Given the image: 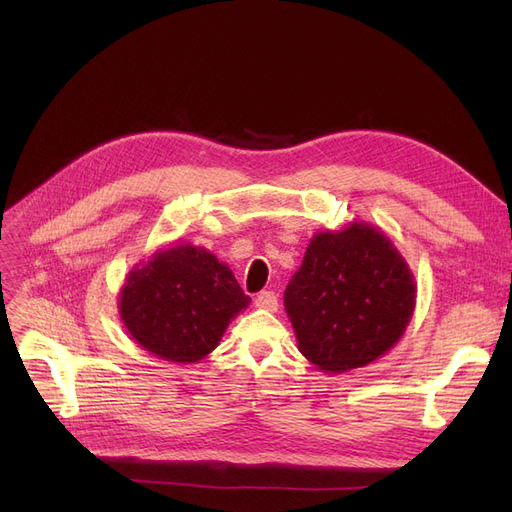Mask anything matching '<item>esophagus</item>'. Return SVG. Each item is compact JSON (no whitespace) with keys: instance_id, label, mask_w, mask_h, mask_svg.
I'll use <instances>...</instances> for the list:
<instances>
[{"instance_id":"1","label":"esophagus","mask_w":512,"mask_h":512,"mask_svg":"<svg viewBox=\"0 0 512 512\" xmlns=\"http://www.w3.org/2000/svg\"><path fill=\"white\" fill-rule=\"evenodd\" d=\"M255 307L265 311H276L278 309V294L272 290H261L255 299Z\"/></svg>"}]
</instances>
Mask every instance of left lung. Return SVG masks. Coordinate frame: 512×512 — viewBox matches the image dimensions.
<instances>
[{"instance_id":"1","label":"left lung","mask_w":512,"mask_h":512,"mask_svg":"<svg viewBox=\"0 0 512 512\" xmlns=\"http://www.w3.org/2000/svg\"><path fill=\"white\" fill-rule=\"evenodd\" d=\"M415 280L392 240L363 222L317 232L284 307L299 351L321 371L365 367L405 334L415 309Z\"/></svg>"}]
</instances>
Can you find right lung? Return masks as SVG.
<instances>
[{"mask_svg": "<svg viewBox=\"0 0 512 512\" xmlns=\"http://www.w3.org/2000/svg\"><path fill=\"white\" fill-rule=\"evenodd\" d=\"M249 303L226 263L186 242L134 267L118 307L128 334L145 351L195 363L220 344L230 319Z\"/></svg>", "mask_w": 512, "mask_h": 512, "instance_id": "1", "label": "right lung"}]
</instances>
